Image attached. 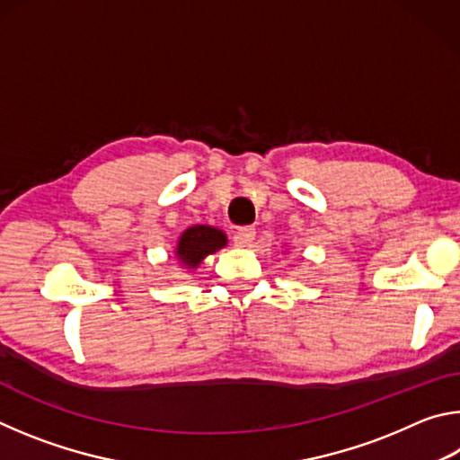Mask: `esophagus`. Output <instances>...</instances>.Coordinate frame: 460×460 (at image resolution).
Listing matches in <instances>:
<instances>
[{
  "label": "esophagus",
  "mask_w": 460,
  "mask_h": 460,
  "mask_svg": "<svg viewBox=\"0 0 460 460\" xmlns=\"http://www.w3.org/2000/svg\"><path fill=\"white\" fill-rule=\"evenodd\" d=\"M253 239H255V229L253 227H239L235 233H233V243L239 245V247L252 245Z\"/></svg>",
  "instance_id": "obj_1"
}]
</instances>
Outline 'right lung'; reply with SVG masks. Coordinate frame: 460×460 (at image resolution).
<instances>
[{
	"mask_svg": "<svg viewBox=\"0 0 460 460\" xmlns=\"http://www.w3.org/2000/svg\"><path fill=\"white\" fill-rule=\"evenodd\" d=\"M225 243H227V237H225L223 231L208 227V225H197V227H190L182 233L181 241H178L176 255L184 266L197 268L208 253H215Z\"/></svg>",
	"mask_w": 460,
	"mask_h": 460,
	"instance_id": "1",
	"label": "right lung"
}]
</instances>
